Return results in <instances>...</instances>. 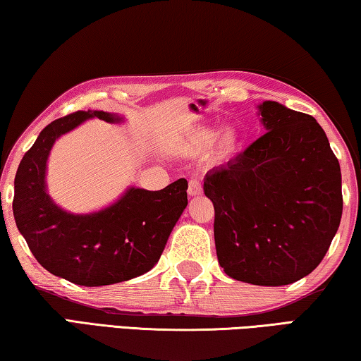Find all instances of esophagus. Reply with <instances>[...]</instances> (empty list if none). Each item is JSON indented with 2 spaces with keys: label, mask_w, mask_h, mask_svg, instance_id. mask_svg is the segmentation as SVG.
I'll return each instance as SVG.
<instances>
[{
  "label": "esophagus",
  "mask_w": 361,
  "mask_h": 361,
  "mask_svg": "<svg viewBox=\"0 0 361 361\" xmlns=\"http://www.w3.org/2000/svg\"><path fill=\"white\" fill-rule=\"evenodd\" d=\"M188 194L192 195V197H195V195H199V194H202V186H200V181L199 180H195V178L189 180Z\"/></svg>",
  "instance_id": "1"
}]
</instances>
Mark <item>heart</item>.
Here are the masks:
<instances>
[{
  "label": "heart",
  "instance_id": "obj_1",
  "mask_svg": "<svg viewBox=\"0 0 361 361\" xmlns=\"http://www.w3.org/2000/svg\"><path fill=\"white\" fill-rule=\"evenodd\" d=\"M212 138V133L209 130H200L195 133V138H194V143L199 146V148H204V146L209 145ZM235 132L232 129H224L219 132V135L215 140V146H213V149H215V154L216 156H226L228 152L232 151L235 145Z\"/></svg>",
  "mask_w": 361,
  "mask_h": 361
}]
</instances>
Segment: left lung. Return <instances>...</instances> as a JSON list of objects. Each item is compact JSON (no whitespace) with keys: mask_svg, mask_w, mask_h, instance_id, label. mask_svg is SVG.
Instances as JSON below:
<instances>
[{"mask_svg":"<svg viewBox=\"0 0 361 361\" xmlns=\"http://www.w3.org/2000/svg\"><path fill=\"white\" fill-rule=\"evenodd\" d=\"M266 133L226 166L204 192L215 207L219 266L239 282L282 286L309 276L342 216L341 167L312 116L266 100Z\"/></svg>","mask_w":361,"mask_h":361,"instance_id":"left-lung-1","label":"left lung"}]
</instances>
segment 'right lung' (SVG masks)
Here are the masks:
<instances>
[{
	"label": "right lung",
	"instance_id": "1",
	"mask_svg": "<svg viewBox=\"0 0 361 361\" xmlns=\"http://www.w3.org/2000/svg\"><path fill=\"white\" fill-rule=\"evenodd\" d=\"M94 118L109 124L124 121L119 114L89 109L46 126L17 169L12 202L17 229L39 264L82 286L126 282L151 271L188 205L185 178L161 191L130 186L114 204L92 213H70L54 202L46 185L52 146Z\"/></svg>",
	"mask_w": 361,
	"mask_h": 361
}]
</instances>
